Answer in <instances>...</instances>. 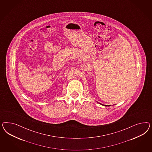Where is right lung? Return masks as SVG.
<instances>
[{"instance_id": "right-lung-1", "label": "right lung", "mask_w": 152, "mask_h": 152, "mask_svg": "<svg viewBox=\"0 0 152 152\" xmlns=\"http://www.w3.org/2000/svg\"><path fill=\"white\" fill-rule=\"evenodd\" d=\"M100 104H101V105H103V106H110V105H103V104H100V103H99Z\"/></svg>"}]
</instances>
